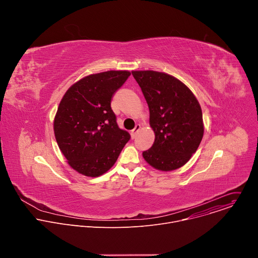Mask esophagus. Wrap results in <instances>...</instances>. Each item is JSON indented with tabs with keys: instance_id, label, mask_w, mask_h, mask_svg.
Returning <instances> with one entry per match:
<instances>
[{
	"instance_id": "obj_1",
	"label": "esophagus",
	"mask_w": 258,
	"mask_h": 258,
	"mask_svg": "<svg viewBox=\"0 0 258 258\" xmlns=\"http://www.w3.org/2000/svg\"><path fill=\"white\" fill-rule=\"evenodd\" d=\"M140 128H141V125H140V124H136L135 128H134V130L131 132V136H132V139H135V138H136V136H137L138 132L140 131Z\"/></svg>"
}]
</instances>
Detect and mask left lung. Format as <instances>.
<instances>
[{"mask_svg": "<svg viewBox=\"0 0 258 258\" xmlns=\"http://www.w3.org/2000/svg\"><path fill=\"white\" fill-rule=\"evenodd\" d=\"M150 111L155 141L143 157L155 169L170 171L185 165L204 134L201 106L176 78L154 70H133Z\"/></svg>", "mask_w": 258, "mask_h": 258, "instance_id": "obj_1", "label": "left lung"}]
</instances>
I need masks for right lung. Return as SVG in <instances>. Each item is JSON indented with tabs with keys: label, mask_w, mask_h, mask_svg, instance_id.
Masks as SVG:
<instances>
[{
	"label": "right lung",
	"mask_w": 258,
	"mask_h": 258,
	"mask_svg": "<svg viewBox=\"0 0 258 258\" xmlns=\"http://www.w3.org/2000/svg\"><path fill=\"white\" fill-rule=\"evenodd\" d=\"M131 76L128 70L90 75L73 84L60 101L54 134L68 164L96 177L116 162L131 136L116 123L111 98Z\"/></svg>",
	"instance_id": "1"
}]
</instances>
